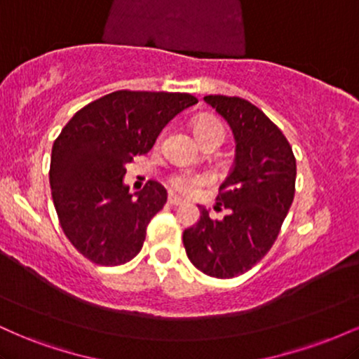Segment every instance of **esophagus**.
<instances>
[{"label":"esophagus","instance_id":"obj_1","mask_svg":"<svg viewBox=\"0 0 359 359\" xmlns=\"http://www.w3.org/2000/svg\"><path fill=\"white\" fill-rule=\"evenodd\" d=\"M168 204H170V205H182L184 201L179 199L177 196H168Z\"/></svg>","mask_w":359,"mask_h":359}]
</instances>
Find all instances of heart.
Listing matches in <instances>:
<instances>
[{
	"label": "heart",
	"mask_w": 359,
	"mask_h": 359,
	"mask_svg": "<svg viewBox=\"0 0 359 359\" xmlns=\"http://www.w3.org/2000/svg\"><path fill=\"white\" fill-rule=\"evenodd\" d=\"M194 131L196 137L199 138L201 143L208 142V140H219L222 143L226 135V128L217 118L214 116H203L194 123ZM168 184L174 191L184 194V196H194L199 191L203 185L208 184V179L203 175H192L187 172H179L168 177Z\"/></svg>",
	"instance_id": "1"
}]
</instances>
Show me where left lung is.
Returning <instances> with one entry per match:
<instances>
[{
  "label": "left lung",
  "mask_w": 359,
  "mask_h": 359,
  "mask_svg": "<svg viewBox=\"0 0 359 359\" xmlns=\"http://www.w3.org/2000/svg\"><path fill=\"white\" fill-rule=\"evenodd\" d=\"M231 126L236 140L234 165L221 184L217 205L222 219H201L184 231L192 265L214 278L248 271L277 241L295 194L297 165L290 143L271 119L243 97L205 96Z\"/></svg>",
  "instance_id": "8db88e82"
}]
</instances>
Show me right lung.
I'll return each instance as SVG.
<instances>
[{
	"label": "right lung",
	"instance_id": "obj_1",
	"mask_svg": "<svg viewBox=\"0 0 359 359\" xmlns=\"http://www.w3.org/2000/svg\"><path fill=\"white\" fill-rule=\"evenodd\" d=\"M197 102L187 93L114 90L77 111L52 147L50 189L67 240L102 266L130 262L147 226L167 203L162 184L137 194L123 184L125 165L155 145L170 119Z\"/></svg>",
	"mask_w": 359,
	"mask_h": 359
}]
</instances>
